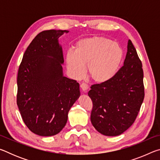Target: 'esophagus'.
Masks as SVG:
<instances>
[{
  "label": "esophagus",
  "mask_w": 160,
  "mask_h": 160,
  "mask_svg": "<svg viewBox=\"0 0 160 160\" xmlns=\"http://www.w3.org/2000/svg\"><path fill=\"white\" fill-rule=\"evenodd\" d=\"M80 88H81V89H82V90L83 92H87L89 89V86H88V85H87V84H85V83H82L80 85Z\"/></svg>",
  "instance_id": "34e87169"
}]
</instances>
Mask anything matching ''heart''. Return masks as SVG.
Masks as SVG:
<instances>
[{"label":"heart","instance_id":"b5f03b06","mask_svg":"<svg viewBox=\"0 0 160 160\" xmlns=\"http://www.w3.org/2000/svg\"><path fill=\"white\" fill-rule=\"evenodd\" d=\"M123 58L118 43L104 37L94 36L78 41L73 51L66 53V62L70 74L79 79L85 73L93 82L102 84L114 76Z\"/></svg>","mask_w":160,"mask_h":160}]
</instances>
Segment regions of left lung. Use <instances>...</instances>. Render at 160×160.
Listing matches in <instances>:
<instances>
[{
  "label": "left lung",
  "mask_w": 160,
  "mask_h": 160,
  "mask_svg": "<svg viewBox=\"0 0 160 160\" xmlns=\"http://www.w3.org/2000/svg\"><path fill=\"white\" fill-rule=\"evenodd\" d=\"M123 66L108 82L91 86V122L107 136L123 133L136 118L145 97L141 61L128 40Z\"/></svg>",
  "instance_id": "obj_1"
}]
</instances>
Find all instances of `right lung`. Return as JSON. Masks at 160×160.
<instances>
[{
  "label": "right lung",
  "instance_id": "1",
  "mask_svg": "<svg viewBox=\"0 0 160 160\" xmlns=\"http://www.w3.org/2000/svg\"><path fill=\"white\" fill-rule=\"evenodd\" d=\"M68 30L38 34L23 55L18 73L17 104L24 123L41 136L58 134L80 95L79 83L63 76L58 38Z\"/></svg>",
  "mask_w": 160,
  "mask_h": 160
}]
</instances>
